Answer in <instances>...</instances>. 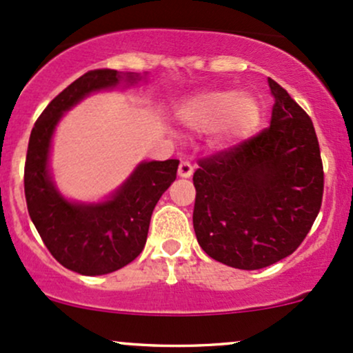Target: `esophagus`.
I'll return each mask as SVG.
<instances>
[{
    "label": "esophagus",
    "mask_w": 353,
    "mask_h": 353,
    "mask_svg": "<svg viewBox=\"0 0 353 353\" xmlns=\"http://www.w3.org/2000/svg\"><path fill=\"white\" fill-rule=\"evenodd\" d=\"M178 175H180L181 178H190L193 175V165L190 163V161L183 160L180 163V166H178Z\"/></svg>",
    "instance_id": "34e87169"
}]
</instances>
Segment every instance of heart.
<instances>
[{"mask_svg":"<svg viewBox=\"0 0 353 353\" xmlns=\"http://www.w3.org/2000/svg\"><path fill=\"white\" fill-rule=\"evenodd\" d=\"M181 120L198 132L219 128L223 141L247 138L260 121L259 103L235 91H212L196 97L181 110Z\"/></svg>","mask_w":353,"mask_h":353,"instance_id":"heart-1","label":"heart"}]
</instances>
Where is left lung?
I'll return each instance as SVG.
<instances>
[{
	"label": "left lung",
	"instance_id": "1",
	"mask_svg": "<svg viewBox=\"0 0 353 353\" xmlns=\"http://www.w3.org/2000/svg\"><path fill=\"white\" fill-rule=\"evenodd\" d=\"M268 128L198 160L193 228L208 256L259 270L292 255L322 207L323 165L310 117L268 78Z\"/></svg>",
	"mask_w": 353,
	"mask_h": 353
}]
</instances>
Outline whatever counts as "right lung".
I'll return each mask as SVG.
<instances>
[{"label": "right lung", "mask_w": 353, "mask_h": 353, "mask_svg": "<svg viewBox=\"0 0 353 353\" xmlns=\"http://www.w3.org/2000/svg\"><path fill=\"white\" fill-rule=\"evenodd\" d=\"M117 70H91L50 101L34 123L25 163L28 213L51 255L68 270L105 275L133 262L146 243L150 219L165 190L175 181L180 161H145L112 200L98 205L66 201L51 183L48 152L61 114L91 91L112 88ZM126 80L137 78L126 74Z\"/></svg>", "instance_id": "1"}]
</instances>
